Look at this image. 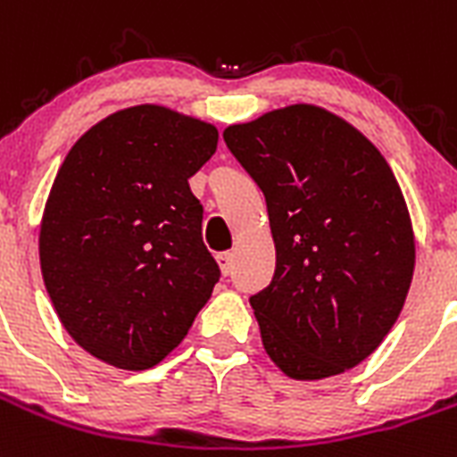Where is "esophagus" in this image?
I'll return each instance as SVG.
<instances>
[{"instance_id": "obj_1", "label": "esophagus", "mask_w": 457, "mask_h": 457, "mask_svg": "<svg viewBox=\"0 0 457 457\" xmlns=\"http://www.w3.org/2000/svg\"><path fill=\"white\" fill-rule=\"evenodd\" d=\"M216 262H218V267H220V271H223V276H229V273H232V269H234L232 253H218Z\"/></svg>"}]
</instances>
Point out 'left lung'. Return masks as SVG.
<instances>
[{
    "label": "left lung",
    "instance_id": "left-lung-1",
    "mask_svg": "<svg viewBox=\"0 0 457 457\" xmlns=\"http://www.w3.org/2000/svg\"><path fill=\"white\" fill-rule=\"evenodd\" d=\"M223 140L267 200L271 283L251 296L267 354L292 379L340 375L379 347L414 273L403 190L377 146L317 105H289Z\"/></svg>",
    "mask_w": 457,
    "mask_h": 457
}]
</instances>
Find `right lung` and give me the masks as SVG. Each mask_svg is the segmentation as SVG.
I'll list each match as a JSON object with an SVG mask.
<instances>
[{
	"instance_id": "right-lung-1",
	"label": "right lung",
	"mask_w": 457,
	"mask_h": 457,
	"mask_svg": "<svg viewBox=\"0 0 457 457\" xmlns=\"http://www.w3.org/2000/svg\"><path fill=\"white\" fill-rule=\"evenodd\" d=\"M218 130L161 105L110 114L54 177L38 237L43 283L71 338L121 370L161 363L220 278L188 179Z\"/></svg>"
}]
</instances>
